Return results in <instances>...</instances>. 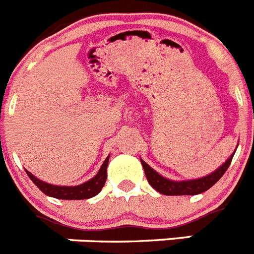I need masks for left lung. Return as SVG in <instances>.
I'll list each match as a JSON object with an SVG mask.
<instances>
[{
  "label": "left lung",
  "mask_w": 254,
  "mask_h": 254,
  "mask_svg": "<svg viewBox=\"0 0 254 254\" xmlns=\"http://www.w3.org/2000/svg\"><path fill=\"white\" fill-rule=\"evenodd\" d=\"M234 153H235V151H234ZM234 153L225 161L224 165H221L219 169L215 170L212 174L199 178V179L183 180V182H174V180L166 179L158 173H156L148 164H145L142 158H140V162H142L147 180L152 185V188L160 191L161 194H165V195H195V194H200L208 190L212 185H215L221 179V176L224 175L225 171L230 166Z\"/></svg>",
  "instance_id": "8db88e82"
}]
</instances>
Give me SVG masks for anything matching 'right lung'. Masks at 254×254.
<instances>
[{"mask_svg":"<svg viewBox=\"0 0 254 254\" xmlns=\"http://www.w3.org/2000/svg\"><path fill=\"white\" fill-rule=\"evenodd\" d=\"M109 158L110 156H107V158L105 160L102 166H101L100 171L97 173V175L94 178H92L90 180H88V182L83 183L80 185H75V187H60V185L48 184V183L42 182L38 178H35L29 171H26V174L30 178V180L46 195L57 198V199H88V198H92L94 195H97L101 191V189L103 188L106 179H107Z\"/></svg>","mask_w":254,"mask_h":254,"instance_id":"add662e5","label":"right lung"}]
</instances>
